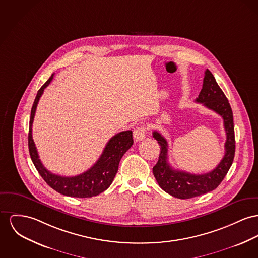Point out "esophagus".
Listing matches in <instances>:
<instances>
[{
	"label": "esophagus",
	"mask_w": 258,
	"mask_h": 258,
	"mask_svg": "<svg viewBox=\"0 0 258 258\" xmlns=\"http://www.w3.org/2000/svg\"><path fill=\"white\" fill-rule=\"evenodd\" d=\"M146 127L144 124H138L134 130V133H133V137L135 139V141H142L144 140L146 137Z\"/></svg>",
	"instance_id": "1"
}]
</instances>
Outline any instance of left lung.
Wrapping results in <instances>:
<instances>
[{
	"mask_svg": "<svg viewBox=\"0 0 258 258\" xmlns=\"http://www.w3.org/2000/svg\"><path fill=\"white\" fill-rule=\"evenodd\" d=\"M196 102L203 103L223 118L226 131L225 155L220 163L212 171L197 175L173 169L168 162L167 141L157 131L153 133V136L161 148L158 161L153 168L155 180L164 191L182 200L199 197L216 189L229 171L235 156L236 142L233 111L223 91L218 86L213 74L208 69L205 72L203 88Z\"/></svg>",
	"mask_w": 258,
	"mask_h": 258,
	"instance_id": "obj_1",
	"label": "left lung"
}]
</instances>
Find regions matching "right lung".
Returning <instances> with one entry per match:
<instances>
[{
    "instance_id": "add662e5",
    "label": "right lung",
    "mask_w": 258,
    "mask_h": 258,
    "mask_svg": "<svg viewBox=\"0 0 258 258\" xmlns=\"http://www.w3.org/2000/svg\"><path fill=\"white\" fill-rule=\"evenodd\" d=\"M52 78L53 74L40 88L32 105L28 133V148L31 159L36 169L45 180V182L57 192L72 198H92L98 196L111 185L118 170V165L122 156L133 145L132 131H123L111 138L107 142L103 154L98 161L90 169L80 175L64 177L49 171L39 158L32 138V124L38 102L43 95L45 88L49 86Z\"/></svg>"
}]
</instances>
